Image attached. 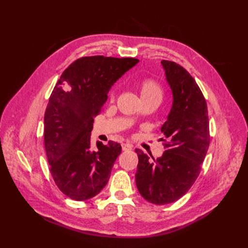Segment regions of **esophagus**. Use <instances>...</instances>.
Listing matches in <instances>:
<instances>
[{
    "label": "esophagus",
    "instance_id": "obj_1",
    "mask_svg": "<svg viewBox=\"0 0 248 248\" xmlns=\"http://www.w3.org/2000/svg\"><path fill=\"white\" fill-rule=\"evenodd\" d=\"M121 148H123L124 151H129V150L132 149V145H130V144H123V145H121Z\"/></svg>",
    "mask_w": 248,
    "mask_h": 248
}]
</instances>
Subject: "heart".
<instances>
[{"mask_svg": "<svg viewBox=\"0 0 248 248\" xmlns=\"http://www.w3.org/2000/svg\"><path fill=\"white\" fill-rule=\"evenodd\" d=\"M138 89L141 101H149V100H161L163 94V89L159 82L154 80V78H143L138 85ZM110 100L115 98V91L110 92Z\"/></svg>", "mask_w": 248, "mask_h": 248, "instance_id": "heart-1", "label": "heart"}]
</instances>
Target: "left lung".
I'll return each instance as SVG.
<instances>
[{"mask_svg":"<svg viewBox=\"0 0 248 248\" xmlns=\"http://www.w3.org/2000/svg\"><path fill=\"white\" fill-rule=\"evenodd\" d=\"M172 93V105L162 125L165 151L151 158L140 149L135 182L147 202L167 204L186 194L196 181L210 144L207 102L193 77L175 62L162 61Z\"/></svg>","mask_w":248,"mask_h":248,"instance_id":"1","label":"left lung"}]
</instances>
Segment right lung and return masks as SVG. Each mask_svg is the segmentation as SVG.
Listing matches in <instances>:
<instances>
[{"instance_id": "right-lung-1", "label": "right lung", "mask_w": 248, "mask_h": 248, "mask_svg": "<svg viewBox=\"0 0 248 248\" xmlns=\"http://www.w3.org/2000/svg\"><path fill=\"white\" fill-rule=\"evenodd\" d=\"M140 61L101 55L81 57L62 72L45 113V147L56 186L73 200H87L107 186L121 152L118 143L91 148L93 117L114 83Z\"/></svg>"}]
</instances>
